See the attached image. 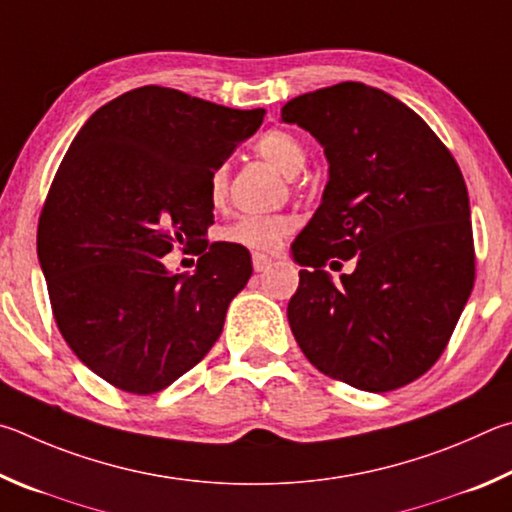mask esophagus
<instances>
[{"label": "esophagus", "instance_id": "1", "mask_svg": "<svg viewBox=\"0 0 512 512\" xmlns=\"http://www.w3.org/2000/svg\"><path fill=\"white\" fill-rule=\"evenodd\" d=\"M251 263H254L256 272H267L272 267V258L265 256V254H254V256H251Z\"/></svg>", "mask_w": 512, "mask_h": 512}]
</instances>
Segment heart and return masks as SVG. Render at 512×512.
I'll return each instance as SVG.
<instances>
[{
    "instance_id": "heart-1",
    "label": "heart",
    "mask_w": 512,
    "mask_h": 512,
    "mask_svg": "<svg viewBox=\"0 0 512 512\" xmlns=\"http://www.w3.org/2000/svg\"><path fill=\"white\" fill-rule=\"evenodd\" d=\"M256 152L265 161L281 170L285 177H297L306 168L308 152L294 134L285 130L265 132L256 143ZM229 188V168L218 166L209 179V195L215 204H220ZM292 231V220L285 215H249L229 229H224V240L233 242L251 251H272L281 245V240Z\"/></svg>"
}]
</instances>
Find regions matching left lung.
<instances>
[{
  "instance_id": "obj_1",
  "label": "left lung",
  "mask_w": 512,
  "mask_h": 512,
  "mask_svg": "<svg viewBox=\"0 0 512 512\" xmlns=\"http://www.w3.org/2000/svg\"><path fill=\"white\" fill-rule=\"evenodd\" d=\"M281 119L328 159L319 209L292 242L303 267L292 335L330 378L371 393L405 387L441 357L474 285L461 168L414 110L364 83L292 98ZM351 257L356 270L339 282L323 270Z\"/></svg>"
}]
</instances>
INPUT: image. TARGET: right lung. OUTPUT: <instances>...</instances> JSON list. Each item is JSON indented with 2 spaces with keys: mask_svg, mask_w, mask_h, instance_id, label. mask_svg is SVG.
Here are the masks:
<instances>
[{
  "mask_svg": "<svg viewBox=\"0 0 512 512\" xmlns=\"http://www.w3.org/2000/svg\"><path fill=\"white\" fill-rule=\"evenodd\" d=\"M265 110H231L146 85L89 116L71 141L38 224L51 310L71 351L116 389H166L218 342L251 256L206 240L209 179ZM195 244L196 272L160 258Z\"/></svg>",
  "mask_w": 512,
  "mask_h": 512,
  "instance_id": "add662e5",
  "label": "right lung"
}]
</instances>
